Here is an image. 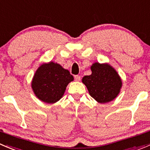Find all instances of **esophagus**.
<instances>
[{
  "label": "esophagus",
  "instance_id": "esophagus-1",
  "mask_svg": "<svg viewBox=\"0 0 150 150\" xmlns=\"http://www.w3.org/2000/svg\"><path fill=\"white\" fill-rule=\"evenodd\" d=\"M75 81H81V76H80V75H75Z\"/></svg>",
  "mask_w": 150,
  "mask_h": 150
}]
</instances>
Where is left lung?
Here are the masks:
<instances>
[{
    "instance_id": "left-lung-1",
    "label": "left lung",
    "mask_w": 150,
    "mask_h": 150,
    "mask_svg": "<svg viewBox=\"0 0 150 150\" xmlns=\"http://www.w3.org/2000/svg\"><path fill=\"white\" fill-rule=\"evenodd\" d=\"M91 75L82 78L91 97L102 104L114 100L122 86L118 72L108 64L99 62L91 65Z\"/></svg>"
}]
</instances>
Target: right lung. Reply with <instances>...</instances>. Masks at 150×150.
Instances as JSON below:
<instances>
[{
	"label": "right lung",
	"mask_w": 150,
	"mask_h": 150,
	"mask_svg": "<svg viewBox=\"0 0 150 150\" xmlns=\"http://www.w3.org/2000/svg\"><path fill=\"white\" fill-rule=\"evenodd\" d=\"M74 80L67 69L59 64L44 63L36 69L31 81V88L36 97L48 104L59 101L68 84Z\"/></svg>",
	"instance_id": "1"
}]
</instances>
